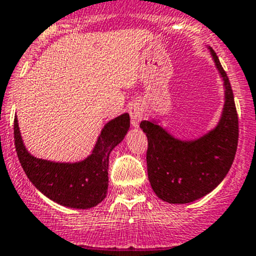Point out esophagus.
<instances>
[{"instance_id":"34e87169","label":"esophagus","mask_w":256,"mask_h":256,"mask_svg":"<svg viewBox=\"0 0 256 256\" xmlns=\"http://www.w3.org/2000/svg\"><path fill=\"white\" fill-rule=\"evenodd\" d=\"M128 112H130L131 125H132V128H138L140 121H141L142 115H144V108L137 103L131 104V106H128Z\"/></svg>"}]
</instances>
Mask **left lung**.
<instances>
[{
	"label": "left lung",
	"mask_w": 256,
	"mask_h": 256,
	"mask_svg": "<svg viewBox=\"0 0 256 256\" xmlns=\"http://www.w3.org/2000/svg\"><path fill=\"white\" fill-rule=\"evenodd\" d=\"M224 88V104L217 125L202 136L180 140L160 125L144 120L147 140V172L153 192L169 204H189L220 184L234 160L238 146V115L230 80L216 52L208 48Z\"/></svg>",
	"instance_id": "obj_1"
}]
</instances>
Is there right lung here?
I'll use <instances>...</instances> for the list:
<instances>
[{
	"instance_id": "1",
	"label": "right lung",
	"mask_w": 256,
	"mask_h": 256,
	"mask_svg": "<svg viewBox=\"0 0 256 256\" xmlns=\"http://www.w3.org/2000/svg\"><path fill=\"white\" fill-rule=\"evenodd\" d=\"M128 128L130 115L125 112L104 125L92 153L84 160L78 162H52L34 157L28 152L16 116V150L28 179L46 198L71 208H92L106 198L109 184V156L122 141Z\"/></svg>"
}]
</instances>
